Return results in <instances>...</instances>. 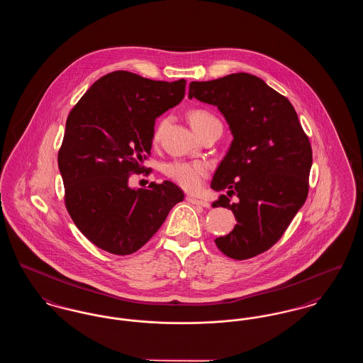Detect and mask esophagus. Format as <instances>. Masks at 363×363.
Here are the masks:
<instances>
[{"mask_svg": "<svg viewBox=\"0 0 363 363\" xmlns=\"http://www.w3.org/2000/svg\"><path fill=\"white\" fill-rule=\"evenodd\" d=\"M186 200H188V203H190V204H194V206H200V207L204 208L209 207V203H208V201L199 200V199H196V197H193V196H188V197H186Z\"/></svg>", "mask_w": 363, "mask_h": 363, "instance_id": "1", "label": "esophagus"}]
</instances>
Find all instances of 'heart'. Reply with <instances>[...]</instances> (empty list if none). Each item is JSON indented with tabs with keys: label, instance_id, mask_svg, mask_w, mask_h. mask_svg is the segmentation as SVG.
Returning a JSON list of instances; mask_svg holds the SVG:
<instances>
[{
	"label": "heart",
	"instance_id": "1",
	"mask_svg": "<svg viewBox=\"0 0 363 363\" xmlns=\"http://www.w3.org/2000/svg\"><path fill=\"white\" fill-rule=\"evenodd\" d=\"M188 118H189L190 125L196 130V133H199L200 130H203L211 123H220L212 113H209L207 110H203V108L191 110ZM163 125H164V122L162 121L159 122V125L156 126L155 132H154L155 140L160 136ZM163 172L170 179H173L175 184H178L182 189L196 191L201 188L203 181L207 177L208 169L203 162L179 160L178 159V160L166 163L163 167Z\"/></svg>",
	"mask_w": 363,
	"mask_h": 363
}]
</instances>
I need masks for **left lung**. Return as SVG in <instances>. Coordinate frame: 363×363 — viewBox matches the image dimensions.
<instances>
[{"mask_svg": "<svg viewBox=\"0 0 363 363\" xmlns=\"http://www.w3.org/2000/svg\"><path fill=\"white\" fill-rule=\"evenodd\" d=\"M189 98L213 104L234 140L211 188L227 190L212 207L231 209L237 225L215 240L234 259H252L277 243L309 193L311 147L290 101L257 76L233 73L191 82Z\"/></svg>", "mask_w": 363, "mask_h": 363, "instance_id": "obj_1", "label": "left lung"}]
</instances>
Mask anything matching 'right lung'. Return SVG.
I'll list each match as a JSON object with an SVG mask.
<instances>
[{
  "instance_id": "obj_1",
  "label": "right lung",
  "mask_w": 363,
  "mask_h": 363,
  "mask_svg": "<svg viewBox=\"0 0 363 363\" xmlns=\"http://www.w3.org/2000/svg\"><path fill=\"white\" fill-rule=\"evenodd\" d=\"M186 80L156 82L126 70L96 80L70 110L58 151L65 207L89 241L111 255L138 252L184 191L170 181L130 189L151 154L155 120L185 96Z\"/></svg>"
}]
</instances>
